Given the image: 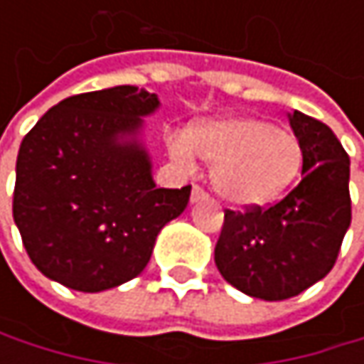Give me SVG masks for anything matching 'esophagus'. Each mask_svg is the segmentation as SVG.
Here are the masks:
<instances>
[{"mask_svg":"<svg viewBox=\"0 0 364 364\" xmlns=\"http://www.w3.org/2000/svg\"><path fill=\"white\" fill-rule=\"evenodd\" d=\"M208 198V193L200 187V185H193V189H191V204H196V202H200V200H206Z\"/></svg>","mask_w":364,"mask_h":364,"instance_id":"1","label":"esophagus"}]
</instances>
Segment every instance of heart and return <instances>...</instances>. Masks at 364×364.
<instances>
[{"label":"heart","instance_id":"heart-1","mask_svg":"<svg viewBox=\"0 0 364 364\" xmlns=\"http://www.w3.org/2000/svg\"><path fill=\"white\" fill-rule=\"evenodd\" d=\"M171 156L189 166L196 156L210 164L213 189L236 206L278 198L304 162L297 136L261 117H223L168 136Z\"/></svg>","mask_w":364,"mask_h":364}]
</instances>
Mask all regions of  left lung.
I'll return each instance as SVG.
<instances>
[{"mask_svg": "<svg viewBox=\"0 0 364 364\" xmlns=\"http://www.w3.org/2000/svg\"><path fill=\"white\" fill-rule=\"evenodd\" d=\"M301 145V181L280 202L225 210L215 247L221 276L238 291L280 301L323 280L352 221L350 158L327 124L289 113Z\"/></svg>", "mask_w": 364, "mask_h": 364, "instance_id": "obj_1", "label": "left lung"}]
</instances>
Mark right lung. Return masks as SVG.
Instances as JSON below:
<instances>
[{
	"mask_svg": "<svg viewBox=\"0 0 364 364\" xmlns=\"http://www.w3.org/2000/svg\"><path fill=\"white\" fill-rule=\"evenodd\" d=\"M158 95L113 86L48 109L16 158L14 223L37 269L73 291L136 278L160 230L185 210L191 185L156 187L141 141Z\"/></svg>",
	"mask_w": 364,
	"mask_h": 364,
	"instance_id": "1",
	"label": "right lung"
}]
</instances>
